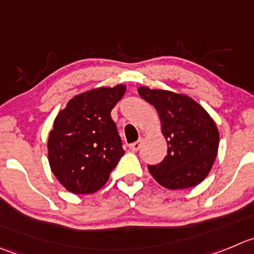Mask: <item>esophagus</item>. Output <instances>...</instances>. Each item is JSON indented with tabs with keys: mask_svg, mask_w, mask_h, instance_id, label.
Returning a JSON list of instances; mask_svg holds the SVG:
<instances>
[{
	"mask_svg": "<svg viewBox=\"0 0 254 254\" xmlns=\"http://www.w3.org/2000/svg\"><path fill=\"white\" fill-rule=\"evenodd\" d=\"M141 146H142V141L139 139V141H137V142H134V143L129 144V149H131V151H133V152H137L139 148H141Z\"/></svg>",
	"mask_w": 254,
	"mask_h": 254,
	"instance_id": "34e87169",
	"label": "esophagus"
}]
</instances>
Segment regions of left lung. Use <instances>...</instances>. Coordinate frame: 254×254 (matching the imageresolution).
<instances>
[{
    "label": "left lung",
    "mask_w": 254,
    "mask_h": 254,
    "mask_svg": "<svg viewBox=\"0 0 254 254\" xmlns=\"http://www.w3.org/2000/svg\"><path fill=\"white\" fill-rule=\"evenodd\" d=\"M138 93L157 110L161 131L167 141V156L148 171L168 190L197 186L208 176L219 146L216 122L190 97L166 89L141 86Z\"/></svg>",
    "instance_id": "8db88e82"
}]
</instances>
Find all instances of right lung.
Returning <instances> with one entry per match:
<instances>
[{
	"mask_svg": "<svg viewBox=\"0 0 254 254\" xmlns=\"http://www.w3.org/2000/svg\"><path fill=\"white\" fill-rule=\"evenodd\" d=\"M125 84L98 87L74 96L60 111L48 136L51 171L74 194L97 192L125 154L111 111Z\"/></svg>",
	"mask_w": 254,
	"mask_h": 254,
	"instance_id": "obj_1",
	"label": "right lung"
}]
</instances>
